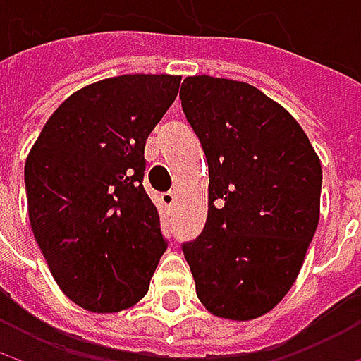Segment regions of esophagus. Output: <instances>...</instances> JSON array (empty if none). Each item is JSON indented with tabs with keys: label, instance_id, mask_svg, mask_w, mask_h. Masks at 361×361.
Returning <instances> with one entry per match:
<instances>
[{
	"label": "esophagus",
	"instance_id": "1",
	"mask_svg": "<svg viewBox=\"0 0 361 361\" xmlns=\"http://www.w3.org/2000/svg\"><path fill=\"white\" fill-rule=\"evenodd\" d=\"M176 198H178L176 192H171V190H169V192H163V194H161V204H163L165 209H171V207L176 204Z\"/></svg>",
	"mask_w": 361,
	"mask_h": 361
}]
</instances>
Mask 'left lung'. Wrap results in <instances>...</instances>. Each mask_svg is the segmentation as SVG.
Here are the masks:
<instances>
[{"label":"left lung","instance_id":"obj_1","mask_svg":"<svg viewBox=\"0 0 361 361\" xmlns=\"http://www.w3.org/2000/svg\"><path fill=\"white\" fill-rule=\"evenodd\" d=\"M181 109L209 165V213L183 257L200 303L252 320L295 284L320 221L322 165L301 125L243 81L185 77Z\"/></svg>","mask_w":361,"mask_h":361}]
</instances>
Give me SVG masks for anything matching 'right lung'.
Instances as JSON below:
<instances>
[{"label": "right lung", "instance_id": "right-lung-1", "mask_svg": "<svg viewBox=\"0 0 361 361\" xmlns=\"http://www.w3.org/2000/svg\"><path fill=\"white\" fill-rule=\"evenodd\" d=\"M181 77L121 75L66 98L25 163L29 219L62 293L112 314L150 286L167 240L142 181L144 146Z\"/></svg>", "mask_w": 361, "mask_h": 361}]
</instances>
